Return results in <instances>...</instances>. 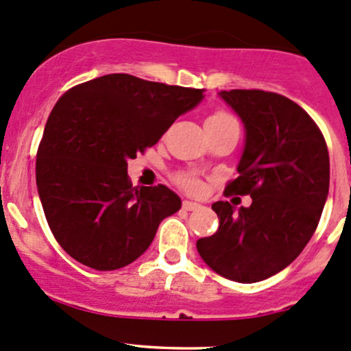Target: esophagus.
Returning <instances> with one entry per match:
<instances>
[{
    "instance_id": "obj_1",
    "label": "esophagus",
    "mask_w": 351,
    "mask_h": 351,
    "mask_svg": "<svg viewBox=\"0 0 351 351\" xmlns=\"http://www.w3.org/2000/svg\"><path fill=\"white\" fill-rule=\"evenodd\" d=\"M199 206H202L199 203L188 202V199H184V202H183V210H186V211H195V210H198Z\"/></svg>"
}]
</instances>
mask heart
Returning <instances> with one entry per match:
<instances>
[{
	"instance_id": "heart-1",
	"label": "heart",
	"mask_w": 351,
	"mask_h": 351,
	"mask_svg": "<svg viewBox=\"0 0 351 351\" xmlns=\"http://www.w3.org/2000/svg\"><path fill=\"white\" fill-rule=\"evenodd\" d=\"M206 121H217V123H225V121H234V119L230 117V114L223 113V111H217V113L211 114L210 118L206 119ZM180 183H182V186L186 188V190L190 191H198L199 190V182L195 178V176H182L180 178Z\"/></svg>"
}]
</instances>
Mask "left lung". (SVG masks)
I'll return each mask as SVG.
<instances>
[{
  "label": "left lung",
  "mask_w": 351,
  "mask_h": 351,
  "mask_svg": "<svg viewBox=\"0 0 351 351\" xmlns=\"http://www.w3.org/2000/svg\"><path fill=\"white\" fill-rule=\"evenodd\" d=\"M245 128L237 180L225 191L252 205H211L219 226L196 250L218 275L255 283L287 268L317 230L330 186L325 138L303 108L261 90L219 91Z\"/></svg>",
  "instance_id": "left-lung-1"
}]
</instances>
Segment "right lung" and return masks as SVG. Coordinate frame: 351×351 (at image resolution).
<instances>
[{
  "label": "right lung",
  "instance_id": "right-lung-1",
  "mask_svg": "<svg viewBox=\"0 0 351 351\" xmlns=\"http://www.w3.org/2000/svg\"><path fill=\"white\" fill-rule=\"evenodd\" d=\"M203 98V90L114 73L58 99L38 148L36 186L49 228L69 256L111 271L148 250L182 199L163 184L133 188L128 161Z\"/></svg>",
  "mask_w": 351,
  "mask_h": 351
}]
</instances>
